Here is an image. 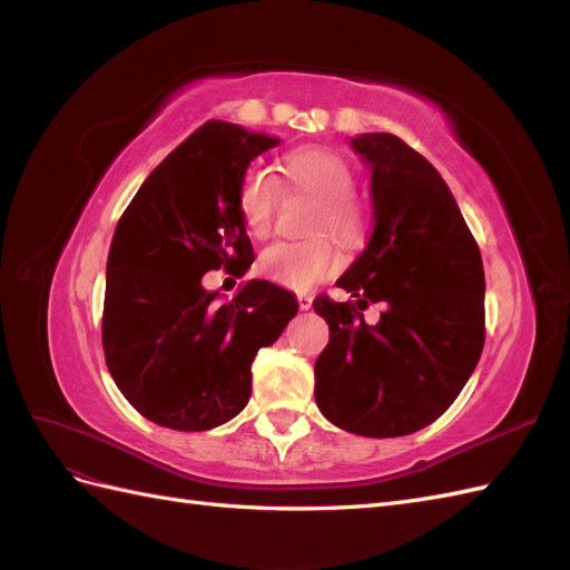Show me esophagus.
I'll list each match as a JSON object with an SVG mask.
<instances>
[{
	"label": "esophagus",
	"mask_w": 570,
	"mask_h": 570,
	"mask_svg": "<svg viewBox=\"0 0 570 570\" xmlns=\"http://www.w3.org/2000/svg\"><path fill=\"white\" fill-rule=\"evenodd\" d=\"M297 304H299L302 312H308V308H312V295H306V292H299Z\"/></svg>",
	"instance_id": "34e87169"
}]
</instances>
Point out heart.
<instances>
[{
	"instance_id": "b5f03b06",
	"label": "heart",
	"mask_w": 570,
	"mask_h": 570,
	"mask_svg": "<svg viewBox=\"0 0 570 570\" xmlns=\"http://www.w3.org/2000/svg\"><path fill=\"white\" fill-rule=\"evenodd\" d=\"M283 176L292 189L318 199L314 212L312 233L316 237L304 243H275L258 256V273L283 287L306 289L337 268V252L333 240L342 247H356L366 235V206L354 197V168L337 151L323 147H304L289 151L283 159ZM281 187L264 170H247L237 187V209L252 237L264 239L271 235L275 212H278ZM318 232H327L318 236Z\"/></svg>"
}]
</instances>
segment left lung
<instances>
[{"label":"left lung","mask_w":570,"mask_h":570,"mask_svg":"<svg viewBox=\"0 0 570 570\" xmlns=\"http://www.w3.org/2000/svg\"><path fill=\"white\" fill-rule=\"evenodd\" d=\"M371 166L373 233L337 281L356 302L314 299L331 327L316 358V404L337 428L402 438L438 421L485 344V271L450 187L390 132L352 140ZM383 303L375 326L363 308Z\"/></svg>","instance_id":"1"}]
</instances>
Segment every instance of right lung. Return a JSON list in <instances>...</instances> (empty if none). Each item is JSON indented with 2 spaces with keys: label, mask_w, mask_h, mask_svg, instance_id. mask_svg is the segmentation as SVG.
<instances>
[{
  "label": "right lung",
  "mask_w": 570,
  "mask_h": 570,
  "mask_svg": "<svg viewBox=\"0 0 570 570\" xmlns=\"http://www.w3.org/2000/svg\"><path fill=\"white\" fill-rule=\"evenodd\" d=\"M275 145L209 120L151 170L118 220L101 344L114 383L151 423L202 433L237 416L256 352L297 314L295 295L268 281H249L228 302L202 285L209 271L243 278L252 266L237 187Z\"/></svg>",
  "instance_id": "1"
}]
</instances>
